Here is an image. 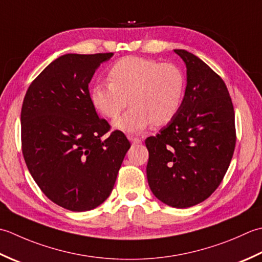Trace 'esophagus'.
Here are the masks:
<instances>
[{"label":"esophagus","mask_w":262,"mask_h":262,"mask_svg":"<svg viewBox=\"0 0 262 262\" xmlns=\"http://www.w3.org/2000/svg\"><path fill=\"white\" fill-rule=\"evenodd\" d=\"M129 140L133 143H141V139L140 138H136V137H132V136H129Z\"/></svg>","instance_id":"1"}]
</instances>
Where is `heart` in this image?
Instances as JSON below:
<instances>
[{"label": "heart", "mask_w": 262, "mask_h": 262, "mask_svg": "<svg viewBox=\"0 0 262 262\" xmlns=\"http://www.w3.org/2000/svg\"><path fill=\"white\" fill-rule=\"evenodd\" d=\"M107 80L95 84L90 99L95 110L107 119L119 115L129 100L130 110L114 122L121 131L139 133L152 122L167 124L182 107L185 77L174 63L127 56L110 68Z\"/></svg>", "instance_id": "obj_1"}]
</instances>
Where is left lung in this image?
I'll return each instance as SVG.
<instances>
[{"mask_svg": "<svg viewBox=\"0 0 262 262\" xmlns=\"http://www.w3.org/2000/svg\"><path fill=\"white\" fill-rule=\"evenodd\" d=\"M186 66L180 112L146 139L147 179L157 199L188 208L212 194L225 176L236 143L235 114L225 82L199 57L174 50Z\"/></svg>", "mask_w": 262, "mask_h": 262, "instance_id": "1", "label": "left lung"}]
</instances>
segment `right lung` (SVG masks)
Masks as SVG:
<instances>
[{
	"instance_id": "obj_1",
	"label": "right lung",
	"mask_w": 262,
	"mask_h": 262,
	"mask_svg": "<svg viewBox=\"0 0 262 262\" xmlns=\"http://www.w3.org/2000/svg\"><path fill=\"white\" fill-rule=\"evenodd\" d=\"M113 53L66 54L47 66L27 90L21 148L37 185L54 204L87 211L108 198L126 151L123 132L98 117L88 84Z\"/></svg>"
}]
</instances>
